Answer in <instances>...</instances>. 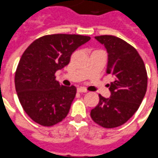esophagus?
<instances>
[{
    "label": "esophagus",
    "mask_w": 158,
    "mask_h": 158,
    "mask_svg": "<svg viewBox=\"0 0 158 158\" xmlns=\"http://www.w3.org/2000/svg\"><path fill=\"white\" fill-rule=\"evenodd\" d=\"M77 91L84 92V93H86V92H88V90H87L85 88H83V87H80V88H78V89H77Z\"/></svg>",
    "instance_id": "obj_1"
}]
</instances>
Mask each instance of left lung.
Listing matches in <instances>:
<instances>
[{"label":"left lung","instance_id":"obj_1","mask_svg":"<svg viewBox=\"0 0 158 158\" xmlns=\"http://www.w3.org/2000/svg\"><path fill=\"white\" fill-rule=\"evenodd\" d=\"M108 52L107 74L114 77L108 84L110 97L99 95V103L90 111L92 120L106 129L125 123L136 111L145 96L147 72L143 59L131 44L113 35L95 37Z\"/></svg>","mask_w":158,"mask_h":158}]
</instances>
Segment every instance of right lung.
<instances>
[{
    "label": "right lung",
    "instance_id": "add662e5",
    "mask_svg": "<svg viewBox=\"0 0 158 158\" xmlns=\"http://www.w3.org/2000/svg\"><path fill=\"white\" fill-rule=\"evenodd\" d=\"M89 40L80 35H48L34 41L22 54L15 71V90L33 121L49 127L66 117L77 88L60 84L55 74L69 64L77 48Z\"/></svg>",
    "mask_w": 158,
    "mask_h": 158
}]
</instances>
